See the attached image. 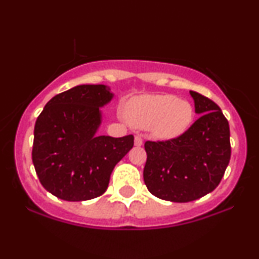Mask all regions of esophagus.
Listing matches in <instances>:
<instances>
[{
    "mask_svg": "<svg viewBox=\"0 0 259 259\" xmlns=\"http://www.w3.org/2000/svg\"><path fill=\"white\" fill-rule=\"evenodd\" d=\"M144 144V141H142V138L141 136H139V135H136L135 136V146H141V145Z\"/></svg>",
    "mask_w": 259,
    "mask_h": 259,
    "instance_id": "obj_1",
    "label": "esophagus"
}]
</instances>
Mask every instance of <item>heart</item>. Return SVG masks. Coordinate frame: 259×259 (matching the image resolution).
Returning a JSON list of instances; mask_svg holds the SVG:
<instances>
[{"label":"heart","instance_id":"1","mask_svg":"<svg viewBox=\"0 0 259 259\" xmlns=\"http://www.w3.org/2000/svg\"><path fill=\"white\" fill-rule=\"evenodd\" d=\"M125 118L139 129L150 127L154 138L173 140L189 129L195 117L189 101L173 95H145L130 100L125 106Z\"/></svg>","mask_w":259,"mask_h":259}]
</instances>
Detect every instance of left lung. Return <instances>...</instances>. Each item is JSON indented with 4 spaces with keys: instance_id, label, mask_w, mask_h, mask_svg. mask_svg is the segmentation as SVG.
<instances>
[{
    "instance_id": "obj_1",
    "label": "left lung",
    "mask_w": 259,
    "mask_h": 259,
    "mask_svg": "<svg viewBox=\"0 0 259 259\" xmlns=\"http://www.w3.org/2000/svg\"><path fill=\"white\" fill-rule=\"evenodd\" d=\"M200 118L183 135L146 141L144 181L148 191L165 201L190 202L221 183L230 160V129L217 103L190 91Z\"/></svg>"
}]
</instances>
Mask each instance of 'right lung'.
Instances as JSON below:
<instances>
[{
	"instance_id": "obj_1",
	"label": "right lung",
	"mask_w": 259,
	"mask_h": 259,
	"mask_svg": "<svg viewBox=\"0 0 259 259\" xmlns=\"http://www.w3.org/2000/svg\"><path fill=\"white\" fill-rule=\"evenodd\" d=\"M106 85H79L52 97L37 117L32 163L41 185L65 201H88L106 191L115 164L134 136L97 135L100 107L112 100Z\"/></svg>"
}]
</instances>
